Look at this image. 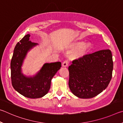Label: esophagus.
Here are the masks:
<instances>
[{
	"label": "esophagus",
	"mask_w": 123,
	"mask_h": 123,
	"mask_svg": "<svg viewBox=\"0 0 123 123\" xmlns=\"http://www.w3.org/2000/svg\"><path fill=\"white\" fill-rule=\"evenodd\" d=\"M68 64H69V62L68 61V60H65V61H64L63 62V63H62V66H63V67H66V66H68Z\"/></svg>",
	"instance_id": "esophagus-1"
}]
</instances>
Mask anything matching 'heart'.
Segmentation results:
<instances>
[{
  "label": "heart",
  "instance_id": "obj_1",
  "mask_svg": "<svg viewBox=\"0 0 123 123\" xmlns=\"http://www.w3.org/2000/svg\"><path fill=\"white\" fill-rule=\"evenodd\" d=\"M69 47L71 49H74V52L71 54L70 58L72 59H76L86 55L91 49V44L90 43L74 42L70 43Z\"/></svg>",
  "mask_w": 123,
  "mask_h": 123
}]
</instances>
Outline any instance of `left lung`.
Instances as JSON below:
<instances>
[{
  "instance_id": "left-lung-1",
  "label": "left lung",
  "mask_w": 123,
  "mask_h": 123,
  "mask_svg": "<svg viewBox=\"0 0 123 123\" xmlns=\"http://www.w3.org/2000/svg\"><path fill=\"white\" fill-rule=\"evenodd\" d=\"M111 51L102 49L73 60L68 67V86L80 98H91L107 87L113 70Z\"/></svg>"
}]
</instances>
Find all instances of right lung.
<instances>
[{
  "label": "right lung",
  "mask_w": 123,
  "mask_h": 123,
  "mask_svg": "<svg viewBox=\"0 0 123 123\" xmlns=\"http://www.w3.org/2000/svg\"><path fill=\"white\" fill-rule=\"evenodd\" d=\"M30 34L25 36L15 46L11 62V78L13 87L27 98H38L49 92L51 79L61 68L59 62L46 63L33 77H27L21 74V66L28 51L37 44L29 40Z\"/></svg>",
  "instance_id": "right-lung-1"
}]
</instances>
